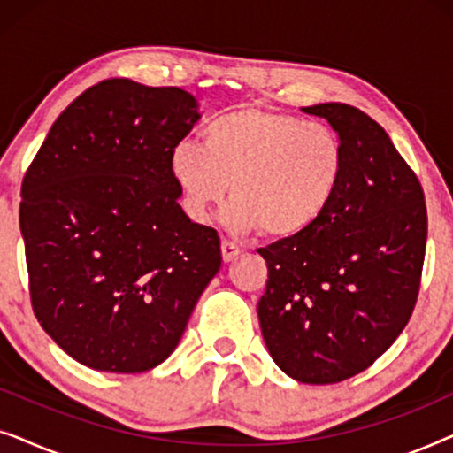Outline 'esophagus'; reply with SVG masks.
<instances>
[{
    "instance_id": "34e87169",
    "label": "esophagus",
    "mask_w": 453,
    "mask_h": 453,
    "mask_svg": "<svg viewBox=\"0 0 453 453\" xmlns=\"http://www.w3.org/2000/svg\"><path fill=\"white\" fill-rule=\"evenodd\" d=\"M220 251H222V259H225V262L228 264V262H233L234 257H239V256H241V251H243V250H241L239 245L231 243V241H222Z\"/></svg>"
}]
</instances>
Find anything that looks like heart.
Here are the masks:
<instances>
[{
	"instance_id": "heart-1",
	"label": "heart",
	"mask_w": 453,
	"mask_h": 453,
	"mask_svg": "<svg viewBox=\"0 0 453 453\" xmlns=\"http://www.w3.org/2000/svg\"><path fill=\"white\" fill-rule=\"evenodd\" d=\"M344 171L346 146L336 129L262 107L214 117L203 144L188 138L169 154V173L191 220L206 222L231 189L226 225L274 241L311 231L332 206Z\"/></svg>"
}]
</instances>
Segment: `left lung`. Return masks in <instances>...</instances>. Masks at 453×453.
Returning <instances> with one entry per match:
<instances>
[{"label": "left lung", "instance_id": "obj_1", "mask_svg": "<svg viewBox=\"0 0 453 453\" xmlns=\"http://www.w3.org/2000/svg\"><path fill=\"white\" fill-rule=\"evenodd\" d=\"M346 146L332 206L311 231L276 241L257 303L272 358L301 383H338L371 367L417 305L426 250L423 185L380 123L350 104L303 109Z\"/></svg>", "mask_w": 453, "mask_h": 453}]
</instances>
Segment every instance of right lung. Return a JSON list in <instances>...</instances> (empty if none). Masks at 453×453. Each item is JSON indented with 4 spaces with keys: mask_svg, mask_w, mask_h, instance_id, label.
Masks as SVG:
<instances>
[{
    "mask_svg": "<svg viewBox=\"0 0 453 453\" xmlns=\"http://www.w3.org/2000/svg\"><path fill=\"white\" fill-rule=\"evenodd\" d=\"M196 98L177 86L103 80L49 129L22 179L30 305L86 367L142 373L175 350L220 270V239L179 206L171 148Z\"/></svg>",
    "mask_w": 453,
    "mask_h": 453,
    "instance_id": "add662e5",
    "label": "right lung"
}]
</instances>
